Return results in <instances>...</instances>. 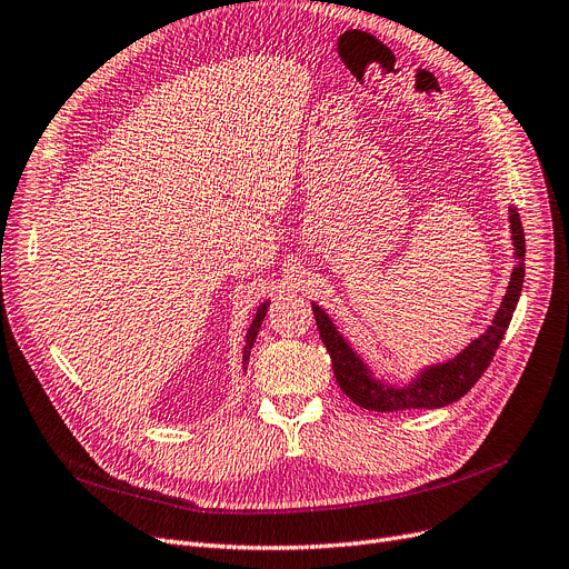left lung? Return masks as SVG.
I'll return each instance as SVG.
<instances>
[{
	"instance_id": "left-lung-1",
	"label": "left lung",
	"mask_w": 569,
	"mask_h": 569,
	"mask_svg": "<svg viewBox=\"0 0 569 569\" xmlns=\"http://www.w3.org/2000/svg\"><path fill=\"white\" fill-rule=\"evenodd\" d=\"M509 231L513 259L517 261L511 266V278L493 321L486 327L481 336H477L472 342H468L458 351L453 359L419 368L408 382H389L382 380V377H377L372 368L359 357V351L342 338L329 312L312 303L319 338L327 345L336 380L340 389L351 398V402H357L359 408L370 412L438 410L461 400L477 385L483 370L489 368L491 359L496 357V349L502 342L513 310H517L523 287L526 236L519 210L513 206H509Z\"/></svg>"
}]
</instances>
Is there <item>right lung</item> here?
<instances>
[{
  "label": "right lung",
  "mask_w": 569,
  "mask_h": 569,
  "mask_svg": "<svg viewBox=\"0 0 569 569\" xmlns=\"http://www.w3.org/2000/svg\"><path fill=\"white\" fill-rule=\"evenodd\" d=\"M268 303H270V301H263V303L257 308V312H254V317H252V321H250V329H248V333H246V347H242V368H246V370H248L250 351H252V347H254L257 333H259V329H261V321H263V317H266V312H268Z\"/></svg>",
  "instance_id": "1"
}]
</instances>
